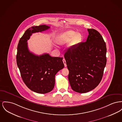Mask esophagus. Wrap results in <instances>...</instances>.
<instances>
[{
  "label": "esophagus",
  "mask_w": 122,
  "mask_h": 122,
  "mask_svg": "<svg viewBox=\"0 0 122 122\" xmlns=\"http://www.w3.org/2000/svg\"><path fill=\"white\" fill-rule=\"evenodd\" d=\"M63 63H64V65H65V67H66L67 66V65H66V61H65V58H64L63 59Z\"/></svg>",
  "instance_id": "34e87169"
}]
</instances>
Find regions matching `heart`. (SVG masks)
Returning <instances> with one entry per match:
<instances>
[{
	"mask_svg": "<svg viewBox=\"0 0 122 122\" xmlns=\"http://www.w3.org/2000/svg\"><path fill=\"white\" fill-rule=\"evenodd\" d=\"M82 36L80 33H76L73 30H68L62 34L57 38V43L60 45H63L70 42L71 46L78 45L81 43Z\"/></svg>",
	"mask_w": 122,
	"mask_h": 122,
	"instance_id": "heart-1",
	"label": "heart"
}]
</instances>
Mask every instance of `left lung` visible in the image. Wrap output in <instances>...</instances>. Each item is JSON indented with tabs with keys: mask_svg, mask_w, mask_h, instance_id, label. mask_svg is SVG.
<instances>
[{
	"mask_svg": "<svg viewBox=\"0 0 122 122\" xmlns=\"http://www.w3.org/2000/svg\"><path fill=\"white\" fill-rule=\"evenodd\" d=\"M87 31L86 42L79 43L64 55L70 84L79 93L90 91L99 84L107 64L106 44L102 36L95 29Z\"/></svg>",
	"mask_w": 122,
	"mask_h": 122,
	"instance_id": "left-lung-1",
	"label": "left lung"
}]
</instances>
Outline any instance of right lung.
Here are the masks:
<instances>
[{"mask_svg": "<svg viewBox=\"0 0 122 122\" xmlns=\"http://www.w3.org/2000/svg\"><path fill=\"white\" fill-rule=\"evenodd\" d=\"M50 28L41 25L29 28L17 46L16 63L22 79L28 88L37 93L51 92L54 86L56 74L64 67L63 57H52L47 53L38 56L29 51L27 41L32 34Z\"/></svg>", "mask_w": 122, "mask_h": 122, "instance_id": "obj_1", "label": "right lung"}]
</instances>
